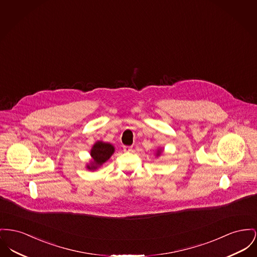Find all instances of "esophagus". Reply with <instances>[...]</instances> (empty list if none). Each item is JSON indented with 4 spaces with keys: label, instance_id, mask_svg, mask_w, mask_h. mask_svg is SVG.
<instances>
[{
    "label": "esophagus",
    "instance_id": "1",
    "mask_svg": "<svg viewBox=\"0 0 257 257\" xmlns=\"http://www.w3.org/2000/svg\"><path fill=\"white\" fill-rule=\"evenodd\" d=\"M131 150H132V147H127V146L123 147V151L125 152H129V151H131Z\"/></svg>",
    "mask_w": 257,
    "mask_h": 257
}]
</instances>
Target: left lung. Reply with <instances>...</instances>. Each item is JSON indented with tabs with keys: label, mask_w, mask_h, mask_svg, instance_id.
<instances>
[{
	"label": "left lung",
	"mask_w": 257,
	"mask_h": 257,
	"mask_svg": "<svg viewBox=\"0 0 257 257\" xmlns=\"http://www.w3.org/2000/svg\"><path fill=\"white\" fill-rule=\"evenodd\" d=\"M161 152H162V149H158L157 151H156V153H155V156L156 157H158V156H160V154H161Z\"/></svg>",
	"instance_id": "8db88e82"
}]
</instances>
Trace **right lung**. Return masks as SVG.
I'll return each mask as SVG.
<instances>
[{"mask_svg": "<svg viewBox=\"0 0 257 257\" xmlns=\"http://www.w3.org/2000/svg\"><path fill=\"white\" fill-rule=\"evenodd\" d=\"M114 147L103 141H97L91 148V160L86 164V169L89 171H96L111 157L114 153Z\"/></svg>", "mask_w": 257, "mask_h": 257, "instance_id": "add662e5", "label": "right lung"}]
</instances>
